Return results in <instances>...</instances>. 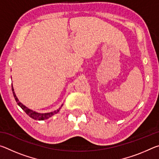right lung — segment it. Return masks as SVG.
I'll list each match as a JSON object with an SVG mask.
<instances>
[{
    "label": "right lung",
    "mask_w": 159,
    "mask_h": 159,
    "mask_svg": "<svg viewBox=\"0 0 159 159\" xmlns=\"http://www.w3.org/2000/svg\"><path fill=\"white\" fill-rule=\"evenodd\" d=\"M12 93H13V96H14V98L15 99L16 102H17V104L19 106H20L21 109H22L24 111H25V113L27 115H29V116H30L31 118H33V119L34 120H45V119H48V118H49L50 117L52 116L55 115L56 114H57V113L60 111V110L61 109V107H60L58 109L55 110V111H52V112H50V113H45V114H41V113H37L36 111H33V110L31 109H29V108H27L26 106L24 105V104H22L21 103V102L19 101V99H17V96H16L15 93L14 92V88H13L12 87Z\"/></svg>",
    "instance_id": "right-lung-1"
}]
</instances>
